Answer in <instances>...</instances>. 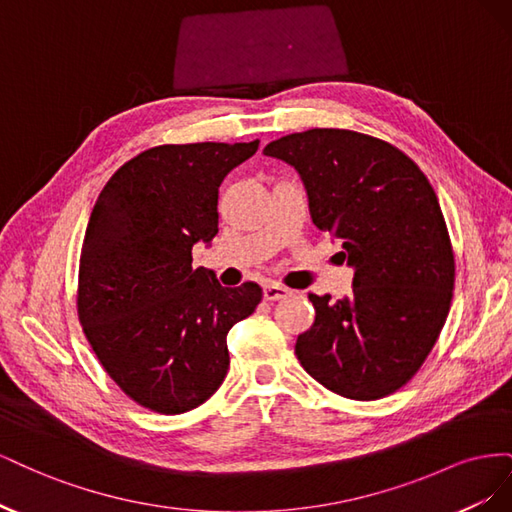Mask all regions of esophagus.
Instances as JSON below:
<instances>
[{
    "label": "esophagus",
    "mask_w": 512,
    "mask_h": 512,
    "mask_svg": "<svg viewBox=\"0 0 512 512\" xmlns=\"http://www.w3.org/2000/svg\"><path fill=\"white\" fill-rule=\"evenodd\" d=\"M288 294H290V290L282 284H277V282L265 284V299L267 301H280V299H286Z\"/></svg>",
    "instance_id": "esophagus-1"
}]
</instances>
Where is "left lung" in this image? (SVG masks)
<instances>
[{"instance_id": "1", "label": "left lung", "mask_w": 512, "mask_h": 512, "mask_svg": "<svg viewBox=\"0 0 512 512\" xmlns=\"http://www.w3.org/2000/svg\"><path fill=\"white\" fill-rule=\"evenodd\" d=\"M265 156L299 170L312 222L354 267L350 297L307 294L316 318L297 337V359L342 397L395 393L425 363L453 301L455 254L436 192L404 151L354 130L288 134Z\"/></svg>"}]
</instances>
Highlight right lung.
<instances>
[{
	"label": "right lung",
	"mask_w": 512,
	"mask_h": 512,
	"mask_svg": "<svg viewBox=\"0 0 512 512\" xmlns=\"http://www.w3.org/2000/svg\"><path fill=\"white\" fill-rule=\"evenodd\" d=\"M252 143L158 145L123 164L85 230L76 314L111 380L158 414L198 408L230 365L226 335L262 301L192 267V245L218 235L220 185Z\"/></svg>",
	"instance_id": "add662e5"
}]
</instances>
